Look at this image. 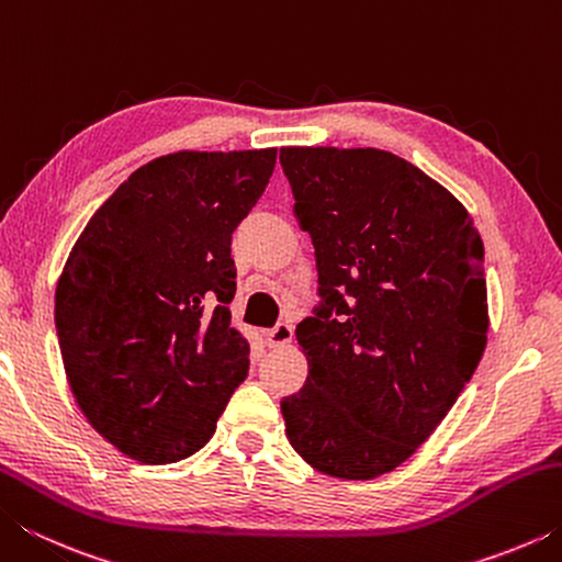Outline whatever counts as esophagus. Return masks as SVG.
Here are the masks:
<instances>
[{
    "label": "esophagus",
    "mask_w": 562,
    "mask_h": 562,
    "mask_svg": "<svg viewBox=\"0 0 562 562\" xmlns=\"http://www.w3.org/2000/svg\"><path fill=\"white\" fill-rule=\"evenodd\" d=\"M290 339H292V325H288V322H278L272 329L265 331V341H268V347H284Z\"/></svg>",
    "instance_id": "esophagus-1"
}]
</instances>
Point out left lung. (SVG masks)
<instances>
[{
    "mask_svg": "<svg viewBox=\"0 0 562 562\" xmlns=\"http://www.w3.org/2000/svg\"><path fill=\"white\" fill-rule=\"evenodd\" d=\"M325 304L294 337L307 382L280 402L292 449L347 481L394 471L486 349L483 240L459 198L379 148L284 146Z\"/></svg>",
    "mask_w": 562,
    "mask_h": 562,
    "instance_id": "left-lung-1",
    "label": "left lung"
}]
</instances>
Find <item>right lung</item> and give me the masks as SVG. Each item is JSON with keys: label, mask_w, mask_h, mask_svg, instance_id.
Masks as SVG:
<instances>
[{"label": "right lung", "mask_w": 562, "mask_h": 562, "mask_svg": "<svg viewBox=\"0 0 562 562\" xmlns=\"http://www.w3.org/2000/svg\"><path fill=\"white\" fill-rule=\"evenodd\" d=\"M274 160L278 148L148 160L71 247L54 302L66 379L93 429L133 461L201 451L245 382L231 240Z\"/></svg>", "instance_id": "obj_1"}]
</instances>
